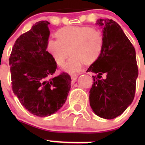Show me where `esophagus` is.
I'll return each instance as SVG.
<instances>
[{
    "instance_id": "34e87169",
    "label": "esophagus",
    "mask_w": 145,
    "mask_h": 145,
    "mask_svg": "<svg viewBox=\"0 0 145 145\" xmlns=\"http://www.w3.org/2000/svg\"><path fill=\"white\" fill-rule=\"evenodd\" d=\"M77 78H78V75H75V74H74V75H71V83L72 84H74L75 81H76Z\"/></svg>"
}]
</instances>
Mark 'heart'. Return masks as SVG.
Masks as SVG:
<instances>
[{
    "label": "heart",
    "instance_id": "b5f03b06",
    "mask_svg": "<svg viewBox=\"0 0 145 145\" xmlns=\"http://www.w3.org/2000/svg\"><path fill=\"white\" fill-rule=\"evenodd\" d=\"M57 40H48L46 50L56 64L65 63L69 56L72 57L65 64V71L74 73L97 61L104 47V35L100 29L88 26H67L55 33Z\"/></svg>",
    "mask_w": 145,
    "mask_h": 145
}]
</instances>
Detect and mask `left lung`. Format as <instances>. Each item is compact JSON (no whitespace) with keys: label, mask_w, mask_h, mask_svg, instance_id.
Returning a JSON list of instances; mask_svg holds the SVG:
<instances>
[{"label":"left lung","mask_w":145,"mask_h":145,"mask_svg":"<svg viewBox=\"0 0 145 145\" xmlns=\"http://www.w3.org/2000/svg\"><path fill=\"white\" fill-rule=\"evenodd\" d=\"M97 22L103 27L105 42L99 58L87 70L97 74L92 76L89 102L97 116L113 119L134 100L139 74L136 52L117 22L108 19ZM103 74L106 78L102 79Z\"/></svg>","instance_id":"obj_1"}]
</instances>
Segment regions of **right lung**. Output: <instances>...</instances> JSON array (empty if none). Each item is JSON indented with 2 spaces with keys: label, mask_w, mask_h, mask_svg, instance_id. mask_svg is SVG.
Returning <instances> with one entry per match:
<instances>
[{
  "label": "right lung",
  "mask_w": 145,
  "mask_h": 145,
  "mask_svg": "<svg viewBox=\"0 0 145 145\" xmlns=\"http://www.w3.org/2000/svg\"><path fill=\"white\" fill-rule=\"evenodd\" d=\"M49 24L40 21L21 35L9 57L13 91L23 107L39 117L58 111L71 88L68 73L54 76L57 65L46 51Z\"/></svg>",
  "instance_id": "obj_1"
}]
</instances>
